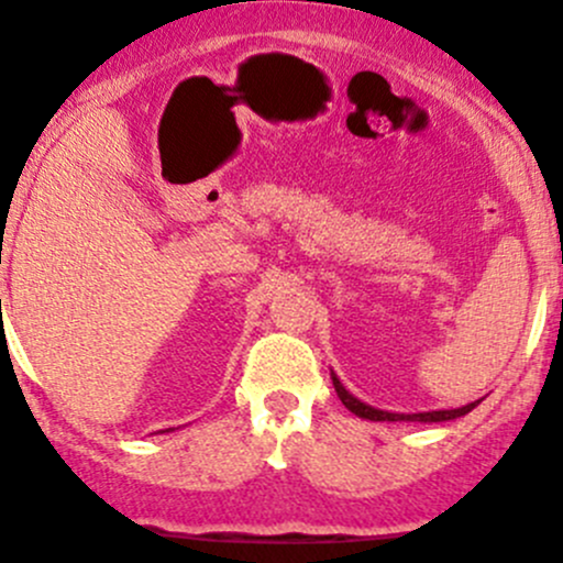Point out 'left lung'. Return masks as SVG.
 <instances>
[{"mask_svg":"<svg viewBox=\"0 0 563 563\" xmlns=\"http://www.w3.org/2000/svg\"><path fill=\"white\" fill-rule=\"evenodd\" d=\"M331 379H333V390H336L339 400H342L347 409L355 413V417L361 419H372V422H449V419H456V417H465V413H471L475 406L481 404V400H473V404L467 406H460V409H438V411H419V413H395V411H382V409H374V406L363 404V400H357L355 395H352L347 387L339 382V376L331 372Z\"/></svg>","mask_w":563,"mask_h":563,"instance_id":"8db88e82","label":"left lung"}]
</instances>
